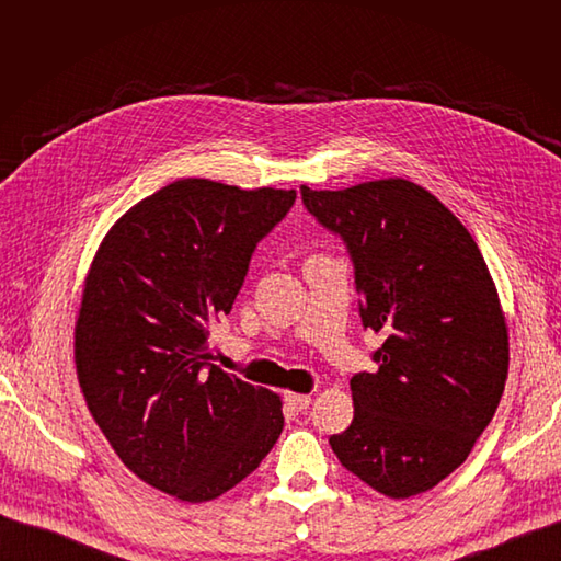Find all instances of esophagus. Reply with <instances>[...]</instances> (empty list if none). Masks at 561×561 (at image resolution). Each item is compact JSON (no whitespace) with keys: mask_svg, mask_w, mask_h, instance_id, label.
<instances>
[{"mask_svg":"<svg viewBox=\"0 0 561 561\" xmlns=\"http://www.w3.org/2000/svg\"><path fill=\"white\" fill-rule=\"evenodd\" d=\"M285 402H287V407H290V410L304 412L311 404V396H307V393H285Z\"/></svg>","mask_w":561,"mask_h":561,"instance_id":"esophagus-1","label":"esophagus"}]
</instances>
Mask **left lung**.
Listing matches in <instances>:
<instances>
[{
    "label": "left lung",
    "mask_w": 561,
    "mask_h": 561,
    "mask_svg": "<svg viewBox=\"0 0 561 561\" xmlns=\"http://www.w3.org/2000/svg\"><path fill=\"white\" fill-rule=\"evenodd\" d=\"M301 201L344 239L377 371L351 379L355 414L330 437L346 470L410 499L461 466L501 402L507 325L478 243L423 186L388 178Z\"/></svg>",
    "instance_id": "obj_1"
}]
</instances>
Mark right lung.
<instances>
[{"instance_id": "right-lung-1", "label": "right lung", "mask_w": 561, "mask_h": 561, "mask_svg": "<svg viewBox=\"0 0 561 561\" xmlns=\"http://www.w3.org/2000/svg\"><path fill=\"white\" fill-rule=\"evenodd\" d=\"M295 198L171 182L116 219L83 283L75 365L89 412L128 470L180 501L222 496L283 431L280 398L213 365L208 336Z\"/></svg>"}]
</instances>
